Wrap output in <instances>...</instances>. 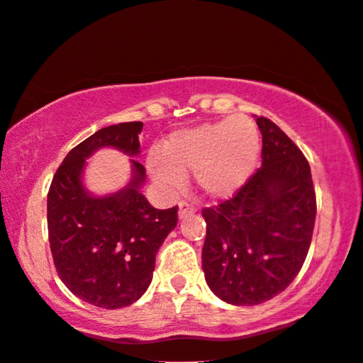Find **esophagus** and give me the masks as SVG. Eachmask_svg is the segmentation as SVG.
I'll use <instances>...</instances> for the list:
<instances>
[{
    "instance_id": "esophagus-1",
    "label": "esophagus",
    "mask_w": 363,
    "mask_h": 363,
    "mask_svg": "<svg viewBox=\"0 0 363 363\" xmlns=\"http://www.w3.org/2000/svg\"><path fill=\"white\" fill-rule=\"evenodd\" d=\"M193 212H196V206L193 203H186V201H183V203L178 204V217L180 218L186 217Z\"/></svg>"
}]
</instances>
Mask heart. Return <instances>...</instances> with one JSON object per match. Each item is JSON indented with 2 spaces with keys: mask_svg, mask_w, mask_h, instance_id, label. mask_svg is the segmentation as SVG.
<instances>
[{
  "mask_svg": "<svg viewBox=\"0 0 363 363\" xmlns=\"http://www.w3.org/2000/svg\"><path fill=\"white\" fill-rule=\"evenodd\" d=\"M260 154V136L251 118L233 116L223 121L178 130L147 157L154 182L175 191L194 170L203 194L222 199L233 196L254 174Z\"/></svg>",
  "mask_w": 363,
  "mask_h": 363,
  "instance_id": "b5f03b06",
  "label": "heart"
}]
</instances>
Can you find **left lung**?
Wrapping results in <instances>:
<instances>
[{
	"label": "left lung",
	"mask_w": 363,
	"mask_h": 363,
	"mask_svg": "<svg viewBox=\"0 0 363 363\" xmlns=\"http://www.w3.org/2000/svg\"><path fill=\"white\" fill-rule=\"evenodd\" d=\"M262 167L238 193L206 207L203 270L212 293L231 306H257L286 289L311 247L317 201L311 165L265 117Z\"/></svg>",
	"instance_id": "obj_1"
}]
</instances>
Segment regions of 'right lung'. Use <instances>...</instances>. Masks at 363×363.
<instances>
[{
	"label": "right lung",
	"instance_id": "right-lung-1",
	"mask_svg": "<svg viewBox=\"0 0 363 363\" xmlns=\"http://www.w3.org/2000/svg\"><path fill=\"white\" fill-rule=\"evenodd\" d=\"M143 122L98 130L59 165L48 193V236L57 275L77 298L103 308L138 301L152 280L156 254L177 227L178 207L160 211L141 193L146 170L135 159L125 188L94 196L83 185L86 159L101 147L138 156Z\"/></svg>",
	"mask_w": 363,
	"mask_h": 363
}]
</instances>
